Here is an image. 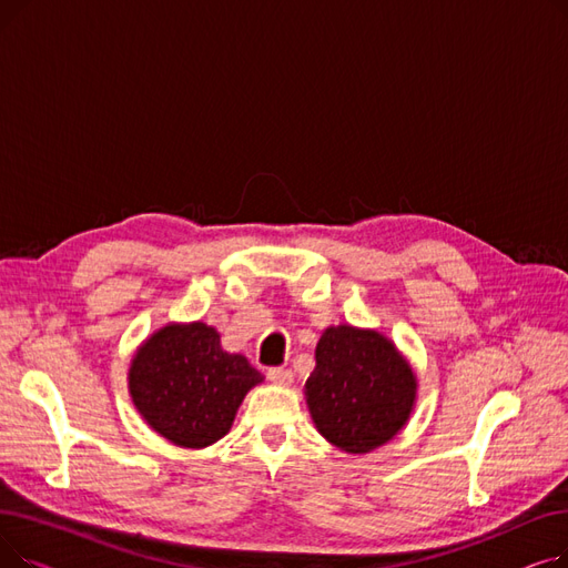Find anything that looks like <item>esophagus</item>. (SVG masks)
I'll list each match as a JSON object with an SVG mask.
<instances>
[{
    "mask_svg": "<svg viewBox=\"0 0 568 568\" xmlns=\"http://www.w3.org/2000/svg\"><path fill=\"white\" fill-rule=\"evenodd\" d=\"M266 377L272 379L274 384H281V386H290L292 384V371H287V368H268Z\"/></svg>",
    "mask_w": 568,
    "mask_h": 568,
    "instance_id": "1",
    "label": "esophagus"
}]
</instances>
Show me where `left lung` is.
<instances>
[{"instance_id": "left-lung-1", "label": "left lung", "mask_w": 568, "mask_h": 568, "mask_svg": "<svg viewBox=\"0 0 568 568\" xmlns=\"http://www.w3.org/2000/svg\"><path fill=\"white\" fill-rule=\"evenodd\" d=\"M416 389V373L392 338L345 322L322 332L304 396L317 433L362 456L407 426Z\"/></svg>"}]
</instances>
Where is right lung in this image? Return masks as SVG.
I'll return each mask as SVG.
<instances>
[{"label":"right lung","instance_id":"1","mask_svg":"<svg viewBox=\"0 0 568 568\" xmlns=\"http://www.w3.org/2000/svg\"><path fill=\"white\" fill-rule=\"evenodd\" d=\"M264 375L221 345L206 322H168L135 349L129 394L144 424L182 449L225 437L239 405Z\"/></svg>","mask_w":568,"mask_h":568}]
</instances>
